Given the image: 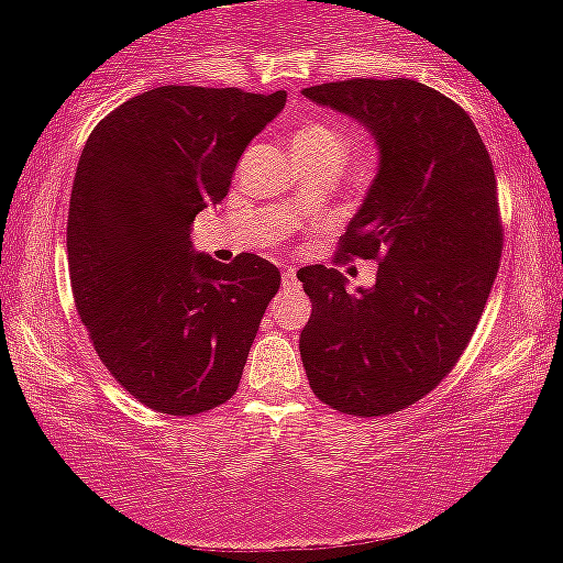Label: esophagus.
Segmentation results:
<instances>
[{
	"label": "esophagus",
	"instance_id": "1",
	"mask_svg": "<svg viewBox=\"0 0 563 563\" xmlns=\"http://www.w3.org/2000/svg\"><path fill=\"white\" fill-rule=\"evenodd\" d=\"M296 286H299L296 275L290 273V269H286V273H283V288H296Z\"/></svg>",
	"mask_w": 563,
	"mask_h": 563
}]
</instances>
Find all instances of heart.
I'll list each match as a JSON object with an SVG mask.
<instances>
[{"instance_id": "1", "label": "heart", "mask_w": 563, "mask_h": 563, "mask_svg": "<svg viewBox=\"0 0 563 563\" xmlns=\"http://www.w3.org/2000/svg\"><path fill=\"white\" fill-rule=\"evenodd\" d=\"M349 137L339 124L325 119H312L294 132V153L303 166L309 164H344Z\"/></svg>"}]
</instances>
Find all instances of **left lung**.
I'll list each match as a JSON object with an SVG mask.
<instances>
[{"label":"left lung","mask_w":563,"mask_h":563,"mask_svg":"<svg viewBox=\"0 0 563 563\" xmlns=\"http://www.w3.org/2000/svg\"><path fill=\"white\" fill-rule=\"evenodd\" d=\"M303 95L357 119L380 164L339 241L344 260L378 262L376 286L346 294L325 264L296 273L312 301L301 363L320 402L389 416L437 389L479 325L503 254L493 158L468 113L421 81L346 79Z\"/></svg>","instance_id":"left-lung-1"}]
</instances>
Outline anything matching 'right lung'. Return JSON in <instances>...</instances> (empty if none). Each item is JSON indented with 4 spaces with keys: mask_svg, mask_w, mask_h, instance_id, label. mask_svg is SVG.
Wrapping results in <instances>:
<instances>
[{
    "mask_svg": "<svg viewBox=\"0 0 563 563\" xmlns=\"http://www.w3.org/2000/svg\"><path fill=\"white\" fill-rule=\"evenodd\" d=\"M286 92L156 87L89 134L68 209V269L97 357L151 410L198 416L241 384L275 264L196 254L190 224L228 196L238 158Z\"/></svg>",
    "mask_w": 563,
    "mask_h": 563,
    "instance_id": "obj_1",
    "label": "right lung"
}]
</instances>
